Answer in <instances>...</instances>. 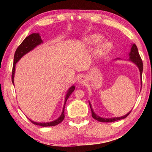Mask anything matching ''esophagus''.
<instances>
[{
    "label": "esophagus",
    "mask_w": 152,
    "mask_h": 152,
    "mask_svg": "<svg viewBox=\"0 0 152 152\" xmlns=\"http://www.w3.org/2000/svg\"><path fill=\"white\" fill-rule=\"evenodd\" d=\"M86 76H84V75H82V76H81L80 77V78H78V82L79 84H83L85 83V82H86Z\"/></svg>",
    "instance_id": "34e87169"
}]
</instances>
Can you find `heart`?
I'll return each mask as SVG.
<instances>
[{"label": "heart", "mask_w": 152, "mask_h": 152, "mask_svg": "<svg viewBox=\"0 0 152 152\" xmlns=\"http://www.w3.org/2000/svg\"><path fill=\"white\" fill-rule=\"evenodd\" d=\"M103 40L102 36L98 33H92L83 39V43L88 46H92L101 43ZM113 45L109 42H104L100 43L96 46L94 51V54L96 56H102L105 53H109L112 50Z\"/></svg>", "instance_id": "b5f03b06"}]
</instances>
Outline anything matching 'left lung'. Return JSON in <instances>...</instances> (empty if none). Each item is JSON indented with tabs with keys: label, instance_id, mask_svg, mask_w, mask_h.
<instances>
[{
	"label": "left lung",
	"instance_id": "8db88e82",
	"mask_svg": "<svg viewBox=\"0 0 152 152\" xmlns=\"http://www.w3.org/2000/svg\"><path fill=\"white\" fill-rule=\"evenodd\" d=\"M129 60L132 61L133 64H135V65L137 66V68H139V70H140V72L141 85H142V72H143V66L142 60H141L140 56V54H139L137 48L135 43L134 44L132 45V48H131V51H130L129 53ZM88 102H89V105H90V107H91V109L92 111V117H93L94 119H96L98 121H100V122L110 123V122L116 121H118V120L123 119H125V118L127 117L128 115L130 114L131 111H132V110H131V111L129 112L127 114H126L125 115H124V116H122V117H113V118H102L101 117L99 116V115H97L96 113L94 112L93 109H92V105L91 104V102L88 101Z\"/></svg>",
	"mask_w": 152,
	"mask_h": 152
}]
</instances>
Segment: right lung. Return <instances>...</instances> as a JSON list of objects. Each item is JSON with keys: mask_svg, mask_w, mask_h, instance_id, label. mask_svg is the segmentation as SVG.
I'll list each match as a JSON object with an SVG mask.
<instances>
[{"mask_svg": "<svg viewBox=\"0 0 152 152\" xmlns=\"http://www.w3.org/2000/svg\"><path fill=\"white\" fill-rule=\"evenodd\" d=\"M43 43V41L41 38V36L39 35V33H32L30 35L27 36L25 38L20 45L17 48L16 50V51L15 53L14 56V62H13V67H12V82L14 84V76H15V66H16V64L19 61V60L23 56H25L26 53L29 52L31 50H33L35 48L37 47V45H40L41 43ZM75 90V86L74 85L72 86L68 90L67 93L65 96V101H64V104L63 107L62 112L60 117H59L57 119H56L53 121L51 122H47V123H38L35 122L33 121H31V119L30 121L32 123L37 125L42 126V127H51V126H55L58 125L59 123H60L64 119V108H65L66 102L68 100V97L70 96V95L72 93L73 91Z\"/></svg>", "mask_w": 152, "mask_h": 152, "instance_id": "1", "label": "right lung"}]
</instances>
